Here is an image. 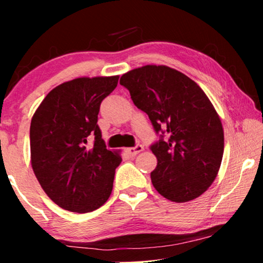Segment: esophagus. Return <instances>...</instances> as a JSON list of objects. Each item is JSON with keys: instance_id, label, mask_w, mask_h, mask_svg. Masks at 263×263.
I'll list each match as a JSON object with an SVG mask.
<instances>
[{"instance_id": "1", "label": "esophagus", "mask_w": 263, "mask_h": 263, "mask_svg": "<svg viewBox=\"0 0 263 263\" xmlns=\"http://www.w3.org/2000/svg\"><path fill=\"white\" fill-rule=\"evenodd\" d=\"M143 146L142 145H136L135 147H129V148H125V153L129 154V156L134 157L136 154L142 152Z\"/></svg>"}]
</instances>
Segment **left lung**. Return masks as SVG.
<instances>
[{
	"instance_id": "1",
	"label": "left lung",
	"mask_w": 263,
	"mask_h": 263,
	"mask_svg": "<svg viewBox=\"0 0 263 263\" xmlns=\"http://www.w3.org/2000/svg\"><path fill=\"white\" fill-rule=\"evenodd\" d=\"M120 84L160 136L151 146L158 160L151 172L157 192L174 202L202 195L224 153L221 121L206 93L181 71L153 64L123 74Z\"/></svg>"
}]
</instances>
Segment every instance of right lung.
<instances>
[{"label":"right lung","instance_id":"add662e5","mask_svg":"<svg viewBox=\"0 0 263 263\" xmlns=\"http://www.w3.org/2000/svg\"><path fill=\"white\" fill-rule=\"evenodd\" d=\"M116 77L78 78L50 91L30 128L31 164L39 184L63 210L88 213L112 192L118 152L106 149L97 124L100 103L116 88ZM95 136L92 149L87 147Z\"/></svg>","mask_w":263,"mask_h":263}]
</instances>
